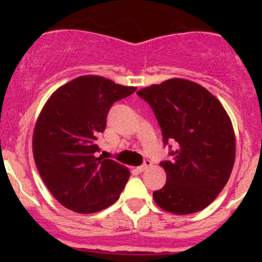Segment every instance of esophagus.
<instances>
[{"label":"esophagus","mask_w":262,"mask_h":262,"mask_svg":"<svg viewBox=\"0 0 262 262\" xmlns=\"http://www.w3.org/2000/svg\"><path fill=\"white\" fill-rule=\"evenodd\" d=\"M151 165H152L151 160H145L144 163H143V165L138 166V170H139V172H140V173H142V172H144L145 169L149 168V166H151Z\"/></svg>","instance_id":"34e87169"}]
</instances>
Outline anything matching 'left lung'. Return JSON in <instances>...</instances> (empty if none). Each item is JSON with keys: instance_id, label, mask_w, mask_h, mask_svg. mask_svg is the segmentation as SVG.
Returning <instances> with one entry per match:
<instances>
[{"instance_id": "left-lung-1", "label": "left lung", "mask_w": 262, "mask_h": 262, "mask_svg": "<svg viewBox=\"0 0 262 262\" xmlns=\"http://www.w3.org/2000/svg\"><path fill=\"white\" fill-rule=\"evenodd\" d=\"M154 110L164 144L177 143L172 160L161 161L166 182L154 191L159 207L177 215L198 212L226 186L235 161L230 117L209 90L172 78L138 92Z\"/></svg>"}]
</instances>
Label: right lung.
Wrapping results in <instances>:
<instances>
[{
  "label": "right lung",
  "mask_w": 262,
  "mask_h": 262,
  "mask_svg": "<svg viewBox=\"0 0 262 262\" xmlns=\"http://www.w3.org/2000/svg\"><path fill=\"white\" fill-rule=\"evenodd\" d=\"M135 90L101 76H81L59 88L41 110L32 136L34 160L48 190L67 209L92 214L119 198L129 170L97 156V140L111 106Z\"/></svg>",
  "instance_id": "1"
}]
</instances>
